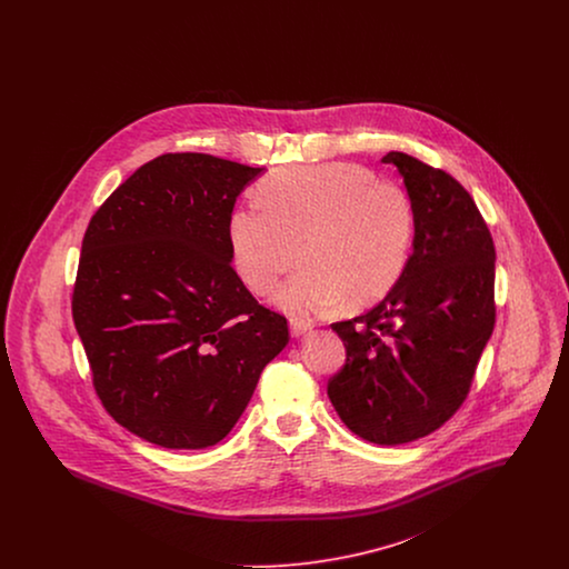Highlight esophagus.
<instances>
[{
    "instance_id": "34e87169",
    "label": "esophagus",
    "mask_w": 569,
    "mask_h": 569,
    "mask_svg": "<svg viewBox=\"0 0 569 569\" xmlns=\"http://www.w3.org/2000/svg\"><path fill=\"white\" fill-rule=\"evenodd\" d=\"M311 328H313L311 320H300V318H292V320H290V332H292V337H302V335H307Z\"/></svg>"
}]
</instances>
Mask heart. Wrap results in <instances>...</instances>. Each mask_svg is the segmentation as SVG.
<instances>
[{
    "mask_svg": "<svg viewBox=\"0 0 569 569\" xmlns=\"http://www.w3.org/2000/svg\"><path fill=\"white\" fill-rule=\"evenodd\" d=\"M258 196L264 211L239 209L230 217V256L244 286L262 297L302 260L277 292L281 309L307 316L341 298L365 307L406 271L416 216L399 183L373 179L358 163H320L272 172Z\"/></svg>",
    "mask_w": 569,
    "mask_h": 569,
    "instance_id": "heart-1",
    "label": "heart"
}]
</instances>
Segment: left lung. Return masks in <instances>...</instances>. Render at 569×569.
I'll return each mask as SVG.
<instances>
[{
    "label": "left lung",
    "mask_w": 569,
    "mask_h": 569,
    "mask_svg": "<svg viewBox=\"0 0 569 569\" xmlns=\"http://www.w3.org/2000/svg\"><path fill=\"white\" fill-rule=\"evenodd\" d=\"M395 163L413 204V251L386 298L335 322L346 346L328 399L352 433L399 446L433 433L467 399L495 328V244L469 191L401 151Z\"/></svg>",
    "instance_id": "left-lung-1"
}]
</instances>
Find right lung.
<instances>
[{"label": "right lung", "mask_w": 569, "mask_h": 569, "mask_svg": "<svg viewBox=\"0 0 569 569\" xmlns=\"http://www.w3.org/2000/svg\"><path fill=\"white\" fill-rule=\"evenodd\" d=\"M264 168L207 153L140 166L91 217L72 318L110 416L156 446L200 450L232 431L290 339L232 269L234 202Z\"/></svg>", "instance_id": "1"}]
</instances>
